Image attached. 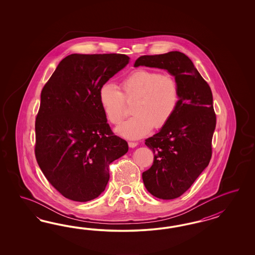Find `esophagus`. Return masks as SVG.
Instances as JSON below:
<instances>
[{
  "label": "esophagus",
  "instance_id": "esophagus-1",
  "mask_svg": "<svg viewBox=\"0 0 255 255\" xmlns=\"http://www.w3.org/2000/svg\"><path fill=\"white\" fill-rule=\"evenodd\" d=\"M128 145H129L130 147H135L137 146V143L136 142H129Z\"/></svg>",
  "mask_w": 255,
  "mask_h": 255
}]
</instances>
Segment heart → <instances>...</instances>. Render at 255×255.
I'll return each mask as SVG.
<instances>
[{"mask_svg":"<svg viewBox=\"0 0 255 255\" xmlns=\"http://www.w3.org/2000/svg\"><path fill=\"white\" fill-rule=\"evenodd\" d=\"M121 90L106 83L101 86L98 100L108 122L119 124L124 120L125 100H134L133 116L117 127L125 138L138 139L155 128H162L174 116L180 100L175 77L155 70H133L121 81Z\"/></svg>","mask_w":255,"mask_h":255,"instance_id":"obj_1","label":"heart"}]
</instances>
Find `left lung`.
Masks as SVG:
<instances>
[{
	"mask_svg": "<svg viewBox=\"0 0 255 255\" xmlns=\"http://www.w3.org/2000/svg\"><path fill=\"white\" fill-rule=\"evenodd\" d=\"M140 65L167 70L179 87L176 113L161 131L145 140L154 159L142 174L145 187L153 196L175 199L193 185L211 159L216 127L212 93L193 62L179 51L141 56L134 62L135 67Z\"/></svg>",
	"mask_w": 255,
	"mask_h": 255,
	"instance_id": "left-lung-1",
	"label": "left lung"
}]
</instances>
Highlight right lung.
Wrapping results in <instances>:
<instances>
[{"label": "right lung", "mask_w": 255, "mask_h": 255, "mask_svg": "<svg viewBox=\"0 0 255 255\" xmlns=\"http://www.w3.org/2000/svg\"><path fill=\"white\" fill-rule=\"evenodd\" d=\"M128 62L124 54H71L42 90L35 158L48 182L70 200L98 197L109 180V164L128 151L98 100L101 86Z\"/></svg>", "instance_id": "right-lung-1"}]
</instances>
